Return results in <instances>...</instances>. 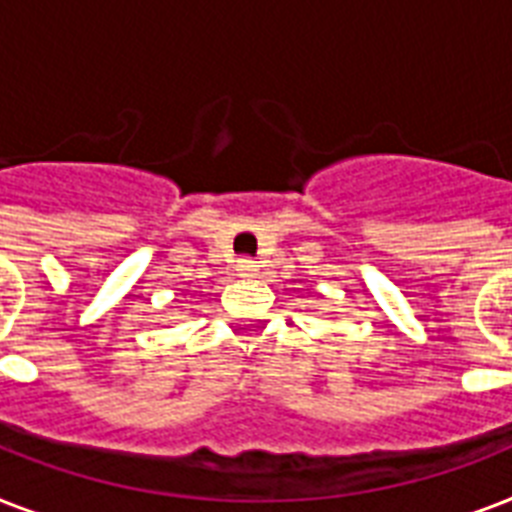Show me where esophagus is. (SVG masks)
<instances>
[{"mask_svg": "<svg viewBox=\"0 0 512 512\" xmlns=\"http://www.w3.org/2000/svg\"><path fill=\"white\" fill-rule=\"evenodd\" d=\"M236 271H239V276H252L257 271V263L252 257H239L236 260Z\"/></svg>", "mask_w": 512, "mask_h": 512, "instance_id": "esophagus-1", "label": "esophagus"}]
</instances>
